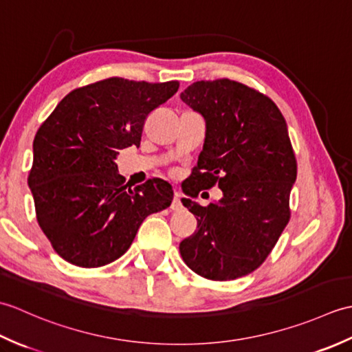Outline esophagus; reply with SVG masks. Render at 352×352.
Here are the masks:
<instances>
[{
  "label": "esophagus",
  "mask_w": 352,
  "mask_h": 352,
  "mask_svg": "<svg viewBox=\"0 0 352 352\" xmlns=\"http://www.w3.org/2000/svg\"><path fill=\"white\" fill-rule=\"evenodd\" d=\"M170 208H172V210H182V208H183L182 199H180V195H178V193H175L174 199H172V203H170Z\"/></svg>",
  "instance_id": "obj_1"
}]
</instances>
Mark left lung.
Returning a JSON list of instances; mask_svg holds the SVG:
<instances>
[{"instance_id":"8db88e82","label":"left lung","mask_w":352,"mask_h":352,"mask_svg":"<svg viewBox=\"0 0 352 352\" xmlns=\"http://www.w3.org/2000/svg\"><path fill=\"white\" fill-rule=\"evenodd\" d=\"M180 98L206 119L204 146L183 192L197 197L218 184L207 207L183 198L198 230L180 243L193 272L236 280L263 263L290 219L296 159L287 124L269 96L228 78L197 81Z\"/></svg>"}]
</instances>
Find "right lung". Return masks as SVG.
<instances>
[{"mask_svg": "<svg viewBox=\"0 0 352 352\" xmlns=\"http://www.w3.org/2000/svg\"><path fill=\"white\" fill-rule=\"evenodd\" d=\"M180 83L119 77L69 92L36 133L28 175L36 218L69 263L100 267L130 248L146 216L170 206L172 186L153 178L130 189L119 149L140 145L146 116Z\"/></svg>", "mask_w": 352, "mask_h": 352, "instance_id": "obj_1", "label": "right lung"}]
</instances>
